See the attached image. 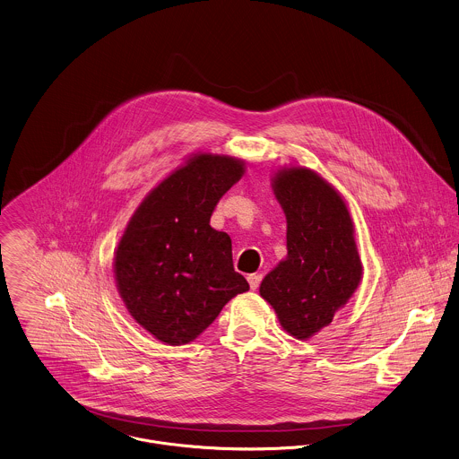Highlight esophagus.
Instances as JSON below:
<instances>
[{"instance_id":"1","label":"esophagus","mask_w":459,"mask_h":459,"mask_svg":"<svg viewBox=\"0 0 459 459\" xmlns=\"http://www.w3.org/2000/svg\"><path fill=\"white\" fill-rule=\"evenodd\" d=\"M261 280H263V275H259V273H254V275H248V283H250V289H257L259 287V283H261Z\"/></svg>"}]
</instances>
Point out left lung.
<instances>
[{
    "label": "left lung",
    "mask_w": 459,
    "mask_h": 459,
    "mask_svg": "<svg viewBox=\"0 0 459 459\" xmlns=\"http://www.w3.org/2000/svg\"><path fill=\"white\" fill-rule=\"evenodd\" d=\"M272 189L287 221V255L263 278L259 292L289 335L308 341L362 281L355 221L335 186L303 165L278 169Z\"/></svg>",
    "instance_id": "left-lung-1"
}]
</instances>
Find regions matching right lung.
<instances>
[{"instance_id":"1","label":"right lung","mask_w":459,"mask_h":459,"mask_svg":"<svg viewBox=\"0 0 459 459\" xmlns=\"http://www.w3.org/2000/svg\"><path fill=\"white\" fill-rule=\"evenodd\" d=\"M247 170L239 158L193 152L156 184L115 248L113 275L129 316L169 346L195 341L238 294L232 241L209 225L218 200Z\"/></svg>"}]
</instances>
